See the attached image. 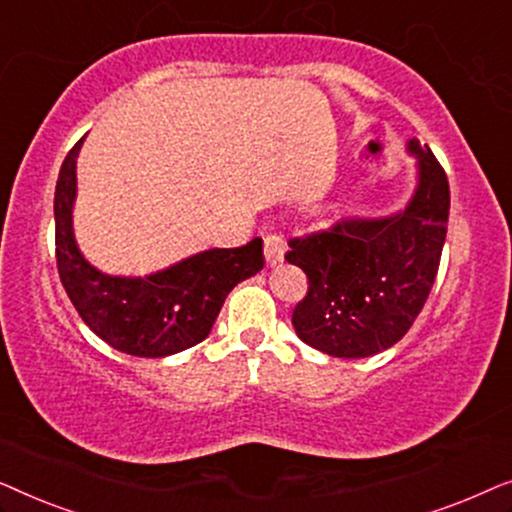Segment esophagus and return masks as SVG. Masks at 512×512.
<instances>
[{
  "label": "esophagus",
  "mask_w": 512,
  "mask_h": 512,
  "mask_svg": "<svg viewBox=\"0 0 512 512\" xmlns=\"http://www.w3.org/2000/svg\"><path fill=\"white\" fill-rule=\"evenodd\" d=\"M263 251H265V263H268V265L282 263L284 251H286L284 237L282 235H265Z\"/></svg>",
  "instance_id": "esophagus-1"
}]
</instances>
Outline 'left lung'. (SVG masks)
<instances>
[{
    "label": "left lung",
    "mask_w": 512,
    "mask_h": 512,
    "mask_svg": "<svg viewBox=\"0 0 512 512\" xmlns=\"http://www.w3.org/2000/svg\"><path fill=\"white\" fill-rule=\"evenodd\" d=\"M417 188L403 212L345 219L289 240L286 261L307 275L293 328L307 345L338 359L394 347L422 312L436 282L450 216L447 174L429 146L410 139Z\"/></svg>",
    "instance_id": "left-lung-1"
}]
</instances>
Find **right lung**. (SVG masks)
<instances>
[{
	"instance_id": "add662e5",
	"label": "right lung",
	"mask_w": 512,
	"mask_h": 512,
	"mask_svg": "<svg viewBox=\"0 0 512 512\" xmlns=\"http://www.w3.org/2000/svg\"><path fill=\"white\" fill-rule=\"evenodd\" d=\"M74 144L55 186V258L60 282L79 317L118 352L160 359L198 345L212 331L223 300L237 284L263 270V242L235 249H207L146 277H111L93 268L76 247L72 207L76 198Z\"/></svg>"
}]
</instances>
